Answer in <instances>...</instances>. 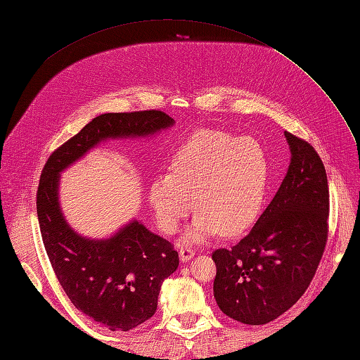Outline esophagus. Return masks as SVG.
I'll use <instances>...</instances> for the list:
<instances>
[{
	"instance_id": "34e87169",
	"label": "esophagus",
	"mask_w": 360,
	"mask_h": 360,
	"mask_svg": "<svg viewBox=\"0 0 360 360\" xmlns=\"http://www.w3.org/2000/svg\"><path fill=\"white\" fill-rule=\"evenodd\" d=\"M195 257V250L190 249V248H181L179 249V258L182 263L188 262V259H192Z\"/></svg>"
}]
</instances>
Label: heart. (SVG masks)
Listing matches in <instances>:
<instances>
[{
  "label": "heart",
  "instance_id": "heart-1",
  "mask_svg": "<svg viewBox=\"0 0 360 360\" xmlns=\"http://www.w3.org/2000/svg\"><path fill=\"white\" fill-rule=\"evenodd\" d=\"M269 164L252 137L235 139L217 129L190 134L172 153L167 174L153 178L148 201L162 232L172 235L195 207L187 243H202L219 231L240 233L262 212Z\"/></svg>",
  "mask_w": 360,
  "mask_h": 360
}]
</instances>
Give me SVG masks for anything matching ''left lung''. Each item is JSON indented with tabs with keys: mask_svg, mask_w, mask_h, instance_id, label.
I'll list each match as a JSON object with an SVG mask.
<instances>
[{
	"mask_svg": "<svg viewBox=\"0 0 360 360\" xmlns=\"http://www.w3.org/2000/svg\"><path fill=\"white\" fill-rule=\"evenodd\" d=\"M285 137L290 164L278 192L249 235L212 254L218 307L246 325L269 323L292 307L314 278L328 240L325 165L311 143Z\"/></svg>",
	"mask_w": 360,
	"mask_h": 360,
	"instance_id": "obj_1",
	"label": "left lung"
}]
</instances>
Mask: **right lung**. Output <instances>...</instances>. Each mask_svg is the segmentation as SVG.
Wrapping results in <instances>:
<instances>
[{
    "mask_svg": "<svg viewBox=\"0 0 360 360\" xmlns=\"http://www.w3.org/2000/svg\"><path fill=\"white\" fill-rule=\"evenodd\" d=\"M173 124L159 110L101 114L52 151L40 176L37 215L52 269L74 307L111 331L133 330L155 314L160 285L179 266L178 252L137 221L108 240L75 233L60 210V173L105 139L155 134Z\"/></svg>",
    "mask_w": 360,
    "mask_h": 360,
    "instance_id": "add662e5",
    "label": "right lung"
}]
</instances>
